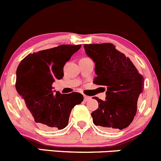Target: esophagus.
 <instances>
[{"label":"esophagus","instance_id":"obj_1","mask_svg":"<svg viewBox=\"0 0 161 161\" xmlns=\"http://www.w3.org/2000/svg\"><path fill=\"white\" fill-rule=\"evenodd\" d=\"M92 99V97H89V96H84V101L87 102V101H90V100Z\"/></svg>","mask_w":161,"mask_h":161}]
</instances>
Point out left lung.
<instances>
[{
    "instance_id": "left-lung-1",
    "label": "left lung",
    "mask_w": 161,
    "mask_h": 161,
    "mask_svg": "<svg viewBox=\"0 0 161 161\" xmlns=\"http://www.w3.org/2000/svg\"><path fill=\"white\" fill-rule=\"evenodd\" d=\"M84 48L95 63L93 82L106 87V100L92 97L99 103L91 114L94 125L107 131L125 129L136 115L138 99L144 88L143 77L112 43L85 44Z\"/></svg>"
}]
</instances>
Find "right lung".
<instances>
[{"instance_id":"add662e5","label":"right lung","mask_w":161,"mask_h":161,"mask_svg":"<svg viewBox=\"0 0 161 161\" xmlns=\"http://www.w3.org/2000/svg\"><path fill=\"white\" fill-rule=\"evenodd\" d=\"M81 45H61L30 53L16 71L15 88L34 121L45 129H63L69 124L71 109L83 101L79 92L53 93L52 84L64 76L65 63Z\"/></svg>"}]
</instances>
